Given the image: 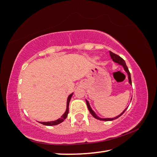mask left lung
Masks as SVG:
<instances>
[{
	"label": "left lung",
	"instance_id": "obj_1",
	"mask_svg": "<svg viewBox=\"0 0 157 157\" xmlns=\"http://www.w3.org/2000/svg\"><path fill=\"white\" fill-rule=\"evenodd\" d=\"M109 54H110L111 59H112V60H113V61H114L115 63H118V64H119V65H122V66H123V68H124L125 71L126 72H127V74H128V80H129V83H130V85H132L131 75H130V71H129V70H128V67H127V65H126V64H125V60H123L121 57H120L119 56H118L117 54L113 53V52H109ZM131 100H132V99H131ZM86 103H87V108H88L89 111H90V114H91L93 117H94V118H96V119H97L101 120V121H112V120L117 119V118H119V117H120L121 116V115H122V114H123V113H124V112H125L126 109H128V108H125V109H124V110H123V112H122V113L121 114H119V116H117V117H114V118H106V119H102V118H100L99 117H98L97 115L96 114L95 112L92 110V108H91V107H90V103H89V102H88V101H87V100H86Z\"/></svg>",
	"mask_w": 157,
	"mask_h": 157
}]
</instances>
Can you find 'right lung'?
Returning a JSON list of instances; mask_svg holds the SVG:
<instances>
[{"mask_svg": "<svg viewBox=\"0 0 157 157\" xmlns=\"http://www.w3.org/2000/svg\"><path fill=\"white\" fill-rule=\"evenodd\" d=\"M73 95V93H71L70 95H69V97H67V108H66V111L64 114L62 115L61 118H60V119H57L56 121H49V122H39L40 123L43 125H48V126H52V125H56L59 124V123H62L63 121H64L66 118L67 117V114H68V112H69V103H70V101L71 97H72Z\"/></svg>", "mask_w": 157, "mask_h": 157, "instance_id": "add662e5", "label": "right lung"}]
</instances>
